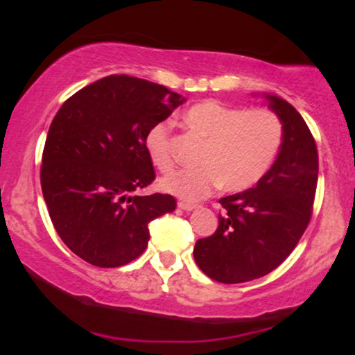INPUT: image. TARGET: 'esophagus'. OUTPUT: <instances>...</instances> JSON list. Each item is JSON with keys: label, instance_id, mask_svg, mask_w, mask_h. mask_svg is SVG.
Instances as JSON below:
<instances>
[{"label": "esophagus", "instance_id": "34e87169", "mask_svg": "<svg viewBox=\"0 0 355 355\" xmlns=\"http://www.w3.org/2000/svg\"><path fill=\"white\" fill-rule=\"evenodd\" d=\"M178 209H182V210H187V211H190V210H193V209H197V203H191V202H178Z\"/></svg>", "mask_w": 355, "mask_h": 355}]
</instances>
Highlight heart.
<instances>
[{
  "label": "heart",
  "mask_w": 355,
  "mask_h": 355,
  "mask_svg": "<svg viewBox=\"0 0 355 355\" xmlns=\"http://www.w3.org/2000/svg\"><path fill=\"white\" fill-rule=\"evenodd\" d=\"M191 133L205 140L198 164L162 180V189L185 200H200L220 185L243 191L257 185L274 165L284 140V125L268 108L243 110L217 100L195 103L183 113ZM145 148L160 172L175 166L172 125L160 121L148 128Z\"/></svg>",
  "instance_id": "heart-1"
}]
</instances>
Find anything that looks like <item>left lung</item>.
<instances>
[{"label":"left lung","mask_w":355,"mask_h":355,"mask_svg":"<svg viewBox=\"0 0 355 355\" xmlns=\"http://www.w3.org/2000/svg\"><path fill=\"white\" fill-rule=\"evenodd\" d=\"M267 98L284 125L279 157L254 189L220 198L217 230L193 248L203 274L222 284L270 274L292 254L312 217L319 177L315 140L291 103Z\"/></svg>","instance_id":"obj_1"}]
</instances>
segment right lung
I'll list each match as a JSON object with an SVG mask.
<instances>
[{
    "label": "right lung",
    "mask_w": 355,
    "mask_h": 355,
    "mask_svg": "<svg viewBox=\"0 0 355 355\" xmlns=\"http://www.w3.org/2000/svg\"><path fill=\"white\" fill-rule=\"evenodd\" d=\"M183 101L162 85L112 75L76 92L53 118L40 170L43 197L64 245L85 262H132L148 245V223L177 209L168 193H130L155 180L146 132Z\"/></svg>",
    "instance_id": "right-lung-1"
}]
</instances>
